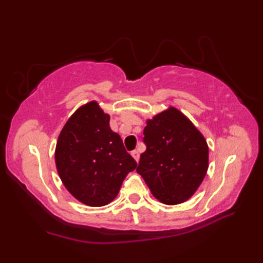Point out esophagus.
<instances>
[{
  "label": "esophagus",
  "instance_id": "esophagus-1",
  "mask_svg": "<svg viewBox=\"0 0 263 263\" xmlns=\"http://www.w3.org/2000/svg\"><path fill=\"white\" fill-rule=\"evenodd\" d=\"M131 155H132V157L135 158L136 161L138 163L139 159H140V154H139L138 150H133V152H131Z\"/></svg>",
  "mask_w": 263,
  "mask_h": 263
}]
</instances>
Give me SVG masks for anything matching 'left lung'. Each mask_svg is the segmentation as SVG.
Returning a JSON list of instances; mask_svg holds the SVG:
<instances>
[{
	"label": "left lung",
	"mask_w": 263,
	"mask_h": 263,
	"mask_svg": "<svg viewBox=\"0 0 263 263\" xmlns=\"http://www.w3.org/2000/svg\"><path fill=\"white\" fill-rule=\"evenodd\" d=\"M143 136L147 149L137 172L160 202H185L208 171L209 148L202 133L182 111L170 107L147 120Z\"/></svg>",
	"instance_id": "1"
}]
</instances>
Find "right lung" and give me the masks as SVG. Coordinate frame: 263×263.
Segmentation results:
<instances>
[{"instance_id": "right-lung-1", "label": "right lung", "mask_w": 263, "mask_h": 263, "mask_svg": "<svg viewBox=\"0 0 263 263\" xmlns=\"http://www.w3.org/2000/svg\"><path fill=\"white\" fill-rule=\"evenodd\" d=\"M55 164L66 190L89 206L111 202L137 167L121 137L111 131L109 115L95 100L65 123L55 148Z\"/></svg>"}]
</instances>
